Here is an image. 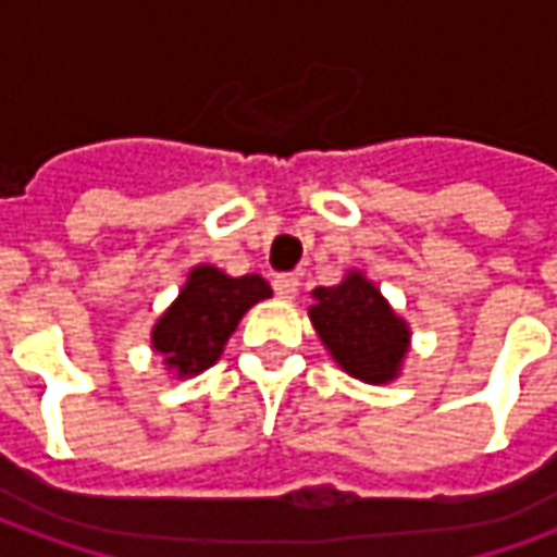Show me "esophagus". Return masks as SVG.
<instances>
[{"label":"esophagus","mask_w":557,"mask_h":557,"mask_svg":"<svg viewBox=\"0 0 557 557\" xmlns=\"http://www.w3.org/2000/svg\"><path fill=\"white\" fill-rule=\"evenodd\" d=\"M274 292H277L280 298L292 301V298L298 295V277H295V274H277V277H274Z\"/></svg>","instance_id":"34e87169"}]
</instances>
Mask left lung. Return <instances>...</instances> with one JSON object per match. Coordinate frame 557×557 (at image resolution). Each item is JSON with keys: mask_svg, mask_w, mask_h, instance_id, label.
<instances>
[{"mask_svg": "<svg viewBox=\"0 0 557 557\" xmlns=\"http://www.w3.org/2000/svg\"><path fill=\"white\" fill-rule=\"evenodd\" d=\"M313 298L310 319L334 361L363 382H391L409 349V327L373 283L349 274L339 286H319Z\"/></svg>", "mask_w": 557, "mask_h": 557, "instance_id": "left-lung-1", "label": "left lung"}]
</instances>
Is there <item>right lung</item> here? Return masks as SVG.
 <instances>
[{
    "mask_svg": "<svg viewBox=\"0 0 557 557\" xmlns=\"http://www.w3.org/2000/svg\"><path fill=\"white\" fill-rule=\"evenodd\" d=\"M262 298H271V286L259 274L226 277L211 265L194 268L182 295L151 331L154 351L178 375L202 373L218 361L242 315Z\"/></svg>",
    "mask_w": 557,
    "mask_h": 557,
    "instance_id": "right-lung-1",
    "label": "right lung"
}]
</instances>
